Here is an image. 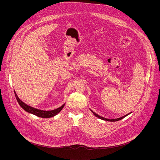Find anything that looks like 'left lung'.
<instances>
[{
    "mask_svg": "<svg viewBox=\"0 0 160 160\" xmlns=\"http://www.w3.org/2000/svg\"><path fill=\"white\" fill-rule=\"evenodd\" d=\"M90 111L93 112V114H94V115L96 117H98V118H100V119H101V120H105V121H108V122H117V121L120 120L124 118L125 117H127V116H128V115H130V114L132 112H129L128 114H127V115H125V116H123V117H122L118 118H116V119H108V118H104V117H102L98 115V114H96V112H94L92 111V110H90Z\"/></svg>",
    "mask_w": 160,
    "mask_h": 160,
    "instance_id": "obj_1",
    "label": "left lung"
}]
</instances>
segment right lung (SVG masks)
<instances>
[{
	"label": "right lung",
	"mask_w": 160,
	"mask_h": 160,
	"mask_svg": "<svg viewBox=\"0 0 160 160\" xmlns=\"http://www.w3.org/2000/svg\"><path fill=\"white\" fill-rule=\"evenodd\" d=\"M15 96L16 98V99L19 103V104L20 105V106L25 111H26L27 112H29V113H32L34 115H36L38 117L40 118H51V117H53L54 116H56L58 113H59L62 109L63 108V107L64 106L65 104H64L63 105H62L61 107L54 109V110H51V111H43V110H40V109H38L37 108H34L33 107H31L27 104H26L25 102H23L22 101H21L19 98L18 97L17 94H16L15 91Z\"/></svg>",
	"instance_id": "obj_1"
}]
</instances>
